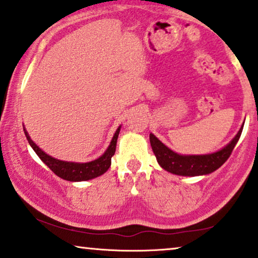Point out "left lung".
I'll return each instance as SVG.
<instances>
[{
  "mask_svg": "<svg viewBox=\"0 0 258 258\" xmlns=\"http://www.w3.org/2000/svg\"><path fill=\"white\" fill-rule=\"evenodd\" d=\"M243 125L244 124H242L237 134L231 139L229 144L213 153L179 154L167 147L164 143H161L153 133H150L151 146L158 164L167 172L181 176L207 175V174L213 173L214 170L220 168L228 160L234 147L236 146L239 137H241Z\"/></svg>",
  "mask_w": 258,
  "mask_h": 258,
  "instance_id": "left-lung-1",
  "label": "left lung"
}]
</instances>
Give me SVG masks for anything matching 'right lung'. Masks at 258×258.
I'll return each mask as SVG.
<instances>
[{"instance_id": "1", "label": "right lung", "mask_w": 258, "mask_h": 258, "mask_svg": "<svg viewBox=\"0 0 258 258\" xmlns=\"http://www.w3.org/2000/svg\"><path fill=\"white\" fill-rule=\"evenodd\" d=\"M121 126H119L115 131L113 138H112L107 150L104 152L103 155L97 158L96 160L89 162H72V161H63L58 160L56 158H52L51 155L46 154L44 151H42L34 141L31 140L30 136L27 132V130L23 126L25 137H27L28 143L30 144L32 150L36 152L39 159L56 174L57 176L61 179L71 181V182H78V181H88L94 179V177L103 175L111 166V159L115 153V146H117V139L120 132Z\"/></svg>"}]
</instances>
